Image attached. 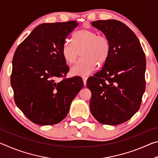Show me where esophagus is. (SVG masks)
<instances>
[{
  "instance_id": "1",
  "label": "esophagus",
  "mask_w": 158,
  "mask_h": 158,
  "mask_svg": "<svg viewBox=\"0 0 158 158\" xmlns=\"http://www.w3.org/2000/svg\"><path fill=\"white\" fill-rule=\"evenodd\" d=\"M82 79H83V81H84V85H85L86 84V81H87V79H88L87 77H83Z\"/></svg>"
}]
</instances>
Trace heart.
Wrapping results in <instances>:
<instances>
[{
	"label": "heart",
	"mask_w": 158,
	"mask_h": 158,
	"mask_svg": "<svg viewBox=\"0 0 158 158\" xmlns=\"http://www.w3.org/2000/svg\"><path fill=\"white\" fill-rule=\"evenodd\" d=\"M80 52L82 58L71 69V73L74 75H89L95 70L97 63L102 65L108 59L109 43L97 32L82 29L74 33L73 43L66 42L62 49L64 60L69 65L76 63Z\"/></svg>",
	"instance_id": "heart-1"
}]
</instances>
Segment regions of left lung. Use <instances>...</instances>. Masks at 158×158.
<instances>
[{
	"mask_svg": "<svg viewBox=\"0 0 158 158\" xmlns=\"http://www.w3.org/2000/svg\"><path fill=\"white\" fill-rule=\"evenodd\" d=\"M91 24L105 34L109 55L102 69L87 80L90 110L102 124L123 123L140 107L146 87L145 54L137 37L123 23L108 19Z\"/></svg>",
	"mask_w": 158,
	"mask_h": 158,
	"instance_id": "1",
	"label": "left lung"
}]
</instances>
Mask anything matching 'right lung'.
<instances>
[{"instance_id": "1", "label": "right lung", "mask_w": 158, "mask_h": 158, "mask_svg": "<svg viewBox=\"0 0 158 158\" xmlns=\"http://www.w3.org/2000/svg\"><path fill=\"white\" fill-rule=\"evenodd\" d=\"M78 25L76 21L42 23L15 51L11 75L15 101L34 123L50 125L63 121L84 86L81 77L56 81L69 71L62 49Z\"/></svg>"}]
</instances>
